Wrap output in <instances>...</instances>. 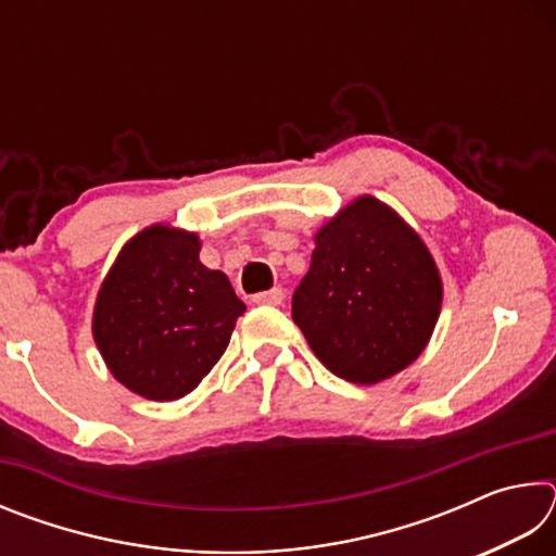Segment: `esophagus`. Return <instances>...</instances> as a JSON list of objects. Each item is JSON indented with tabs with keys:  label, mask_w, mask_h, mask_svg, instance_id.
Segmentation results:
<instances>
[{
	"label": "esophagus",
	"mask_w": 556,
	"mask_h": 556,
	"mask_svg": "<svg viewBox=\"0 0 556 556\" xmlns=\"http://www.w3.org/2000/svg\"><path fill=\"white\" fill-rule=\"evenodd\" d=\"M252 301L260 306H279L281 301H285V291H281L279 287L269 289V291H260V294L252 296Z\"/></svg>",
	"instance_id": "1"
}]
</instances>
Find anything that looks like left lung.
Segmentation results:
<instances>
[{"mask_svg": "<svg viewBox=\"0 0 556 556\" xmlns=\"http://www.w3.org/2000/svg\"><path fill=\"white\" fill-rule=\"evenodd\" d=\"M441 279L425 242L388 205L363 195L316 232L291 316L328 370L375 384L425 351Z\"/></svg>", "mask_w": 556, "mask_h": 556, "instance_id": "8db88e82", "label": "left lung"}]
</instances>
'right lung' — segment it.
Segmentation results:
<instances>
[{
    "mask_svg": "<svg viewBox=\"0 0 556 556\" xmlns=\"http://www.w3.org/2000/svg\"><path fill=\"white\" fill-rule=\"evenodd\" d=\"M193 232L152 225L131 238L98 294L92 336L110 372L147 400L199 388L220 361L244 304L199 260Z\"/></svg>",
    "mask_w": 556,
    "mask_h": 556,
    "instance_id": "right-lung-1",
    "label": "right lung"
}]
</instances>
